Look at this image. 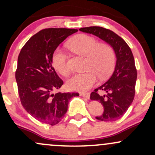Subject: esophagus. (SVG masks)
Here are the masks:
<instances>
[{
    "instance_id": "obj_1",
    "label": "esophagus",
    "mask_w": 155,
    "mask_h": 155,
    "mask_svg": "<svg viewBox=\"0 0 155 155\" xmlns=\"http://www.w3.org/2000/svg\"><path fill=\"white\" fill-rule=\"evenodd\" d=\"M79 95L81 97H84L86 98H90V93H84V92H80Z\"/></svg>"
}]
</instances>
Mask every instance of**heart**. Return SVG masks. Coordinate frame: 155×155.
<instances>
[{"mask_svg":"<svg viewBox=\"0 0 155 155\" xmlns=\"http://www.w3.org/2000/svg\"><path fill=\"white\" fill-rule=\"evenodd\" d=\"M68 47L76 54L87 57L84 73L76 74L67 81V87L74 91L86 92L96 83L97 76L104 79L110 75L115 65L113 49L107 44H98L93 37L85 34L74 36L69 41ZM54 69L63 76H68L69 69L67 54L61 49H57L52 56Z\"/></svg>","mask_w":155,"mask_h":155,"instance_id":"obj_1","label":"heart"}]
</instances>
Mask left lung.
Wrapping results in <instances>:
<instances>
[{"mask_svg": "<svg viewBox=\"0 0 155 155\" xmlns=\"http://www.w3.org/2000/svg\"><path fill=\"white\" fill-rule=\"evenodd\" d=\"M83 33L98 37L109 44L116 55V65L111 77L90 94L92 101L104 106L102 114L97 120L112 122L124 114L133 103L137 79L135 60L130 48L118 35L101 27H88L79 29Z\"/></svg>", "mask_w": 155, "mask_h": 155, "instance_id": "1", "label": "left lung"}]
</instances>
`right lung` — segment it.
<instances>
[{
    "label": "right lung",
    "mask_w": 155,
    "mask_h": 155,
    "mask_svg": "<svg viewBox=\"0 0 155 155\" xmlns=\"http://www.w3.org/2000/svg\"><path fill=\"white\" fill-rule=\"evenodd\" d=\"M76 29L48 28L31 37L19 52L15 77L21 104L37 120L55 125L63 120L77 92H58L63 81L52 66L55 49Z\"/></svg>",
    "instance_id": "right-lung-1"
}]
</instances>
